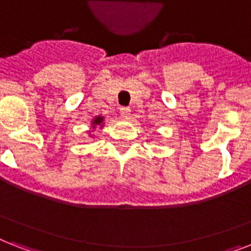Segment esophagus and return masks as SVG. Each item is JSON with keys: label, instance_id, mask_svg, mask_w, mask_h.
I'll list each match as a JSON object with an SVG mask.
<instances>
[{"label": "esophagus", "instance_id": "1", "mask_svg": "<svg viewBox=\"0 0 251 251\" xmlns=\"http://www.w3.org/2000/svg\"><path fill=\"white\" fill-rule=\"evenodd\" d=\"M130 113H131V109H130L129 107H121V108H120V115H121L125 120L129 119Z\"/></svg>", "mask_w": 251, "mask_h": 251}]
</instances>
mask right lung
<instances>
[{
	"label": "right lung",
	"mask_w": 251,
	"mask_h": 251,
	"mask_svg": "<svg viewBox=\"0 0 251 251\" xmlns=\"http://www.w3.org/2000/svg\"><path fill=\"white\" fill-rule=\"evenodd\" d=\"M103 120L104 119H103L101 116H98V117H95V119L93 120V127H95L97 125H101V124H103Z\"/></svg>",
	"instance_id": "1"
}]
</instances>
